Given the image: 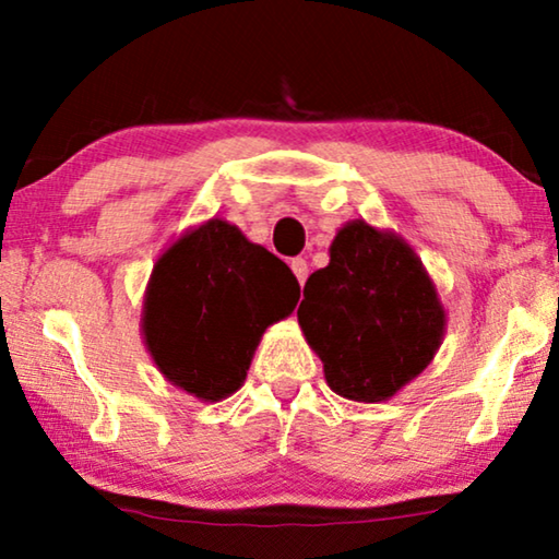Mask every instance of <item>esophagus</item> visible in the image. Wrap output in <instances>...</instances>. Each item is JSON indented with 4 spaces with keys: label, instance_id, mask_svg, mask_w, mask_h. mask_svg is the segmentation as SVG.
<instances>
[{
    "label": "esophagus",
    "instance_id": "1",
    "mask_svg": "<svg viewBox=\"0 0 559 559\" xmlns=\"http://www.w3.org/2000/svg\"><path fill=\"white\" fill-rule=\"evenodd\" d=\"M289 266H293L297 282H300V285H305V280H308V272H310L308 262H305L302 257H297V259H293V262H289Z\"/></svg>",
    "mask_w": 559,
    "mask_h": 559
}]
</instances>
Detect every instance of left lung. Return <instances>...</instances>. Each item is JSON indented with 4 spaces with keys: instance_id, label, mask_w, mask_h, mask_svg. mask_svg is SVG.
<instances>
[{
    "instance_id": "obj_1",
    "label": "left lung",
    "mask_w": 559,
    "mask_h": 559,
    "mask_svg": "<svg viewBox=\"0 0 559 559\" xmlns=\"http://www.w3.org/2000/svg\"><path fill=\"white\" fill-rule=\"evenodd\" d=\"M302 335L328 386L350 402H386L438 354L448 316L415 249L364 218L343 224L331 262L305 282Z\"/></svg>"
}]
</instances>
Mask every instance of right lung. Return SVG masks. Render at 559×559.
<instances>
[{
	"instance_id": "1",
	"label": "right lung",
	"mask_w": 559,
	"mask_h": 559,
	"mask_svg": "<svg viewBox=\"0 0 559 559\" xmlns=\"http://www.w3.org/2000/svg\"><path fill=\"white\" fill-rule=\"evenodd\" d=\"M300 300L289 266L239 226L209 218L180 234L152 266L142 335L173 386L221 402L243 384L264 331Z\"/></svg>"
}]
</instances>
